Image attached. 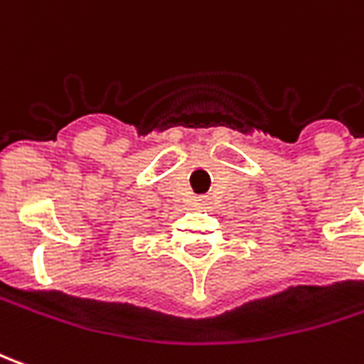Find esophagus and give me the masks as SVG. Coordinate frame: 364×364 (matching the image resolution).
Masks as SVG:
<instances>
[{
  "label": "esophagus",
  "instance_id": "34e87169",
  "mask_svg": "<svg viewBox=\"0 0 364 364\" xmlns=\"http://www.w3.org/2000/svg\"><path fill=\"white\" fill-rule=\"evenodd\" d=\"M199 203H201V205H207L209 201H207V197H203V199H199Z\"/></svg>",
  "mask_w": 364,
  "mask_h": 364
}]
</instances>
